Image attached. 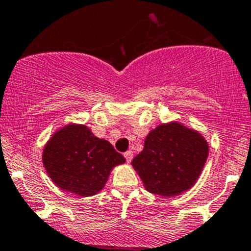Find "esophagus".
<instances>
[{
  "label": "esophagus",
  "instance_id": "34e87169",
  "mask_svg": "<svg viewBox=\"0 0 251 251\" xmlns=\"http://www.w3.org/2000/svg\"><path fill=\"white\" fill-rule=\"evenodd\" d=\"M124 156H125V159L127 162H131L133 159V151H131V150H128V151H126L125 154H124Z\"/></svg>",
  "mask_w": 251,
  "mask_h": 251
}]
</instances>
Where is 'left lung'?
I'll use <instances>...</instances> for the list:
<instances>
[{
	"label": "left lung",
	"instance_id": "8db88e82",
	"mask_svg": "<svg viewBox=\"0 0 251 251\" xmlns=\"http://www.w3.org/2000/svg\"><path fill=\"white\" fill-rule=\"evenodd\" d=\"M208 152L209 146L201 133L172 121L150 131L132 166L147 191L173 197L194 186Z\"/></svg>",
	"mask_w": 251,
	"mask_h": 251
}]
</instances>
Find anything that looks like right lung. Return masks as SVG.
I'll list each match as a JSON object with an SVG mask.
<instances>
[{
	"label": "right lung",
	"instance_id": "right-lung-1",
	"mask_svg": "<svg viewBox=\"0 0 251 251\" xmlns=\"http://www.w3.org/2000/svg\"><path fill=\"white\" fill-rule=\"evenodd\" d=\"M44 168L63 191L94 196L104 188L110 171L125 162L105 139L97 138L85 125L63 126L43 149Z\"/></svg>",
	"mask_w": 251,
	"mask_h": 251
}]
</instances>
